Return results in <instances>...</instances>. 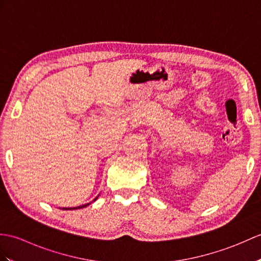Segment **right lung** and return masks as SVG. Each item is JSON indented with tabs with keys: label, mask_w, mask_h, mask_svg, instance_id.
Segmentation results:
<instances>
[{
	"label": "right lung",
	"mask_w": 261,
	"mask_h": 261,
	"mask_svg": "<svg viewBox=\"0 0 261 261\" xmlns=\"http://www.w3.org/2000/svg\"><path fill=\"white\" fill-rule=\"evenodd\" d=\"M99 197V196H98ZM98 197H95L94 199H93V201H95L96 199H98ZM92 201V202H93ZM91 202H89V203H86V204H82V205H79V207H73V208H63V210H75V209H82V208H86V207H88V205L90 204Z\"/></svg>",
	"instance_id": "1"
}]
</instances>
